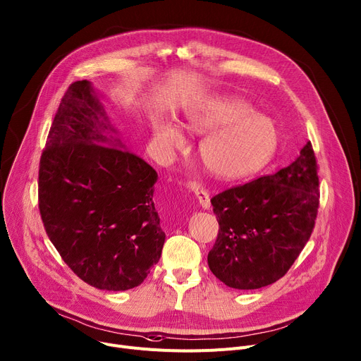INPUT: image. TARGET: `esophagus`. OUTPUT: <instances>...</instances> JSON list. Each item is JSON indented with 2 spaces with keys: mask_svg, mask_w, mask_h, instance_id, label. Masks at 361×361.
Masks as SVG:
<instances>
[{
  "mask_svg": "<svg viewBox=\"0 0 361 361\" xmlns=\"http://www.w3.org/2000/svg\"><path fill=\"white\" fill-rule=\"evenodd\" d=\"M194 195H195V199H197L199 204H200L204 210L210 209V194H209L206 190H195V191H194Z\"/></svg>",
  "mask_w": 361,
  "mask_h": 361,
  "instance_id": "esophagus-1",
  "label": "esophagus"
}]
</instances>
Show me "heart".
<instances>
[{"mask_svg":"<svg viewBox=\"0 0 361 361\" xmlns=\"http://www.w3.org/2000/svg\"><path fill=\"white\" fill-rule=\"evenodd\" d=\"M185 126L192 133H207L199 147L204 170L223 181L240 180L259 171L276 151L279 134L275 122L253 112L252 106L236 96H221L185 115ZM154 142L164 152L184 145L178 125L155 121Z\"/></svg>","mask_w":361,"mask_h":361,"instance_id":"1","label":"heart"}]
</instances>
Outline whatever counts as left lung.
<instances>
[{
	"mask_svg": "<svg viewBox=\"0 0 361 361\" xmlns=\"http://www.w3.org/2000/svg\"><path fill=\"white\" fill-rule=\"evenodd\" d=\"M317 170L307 142L288 167L214 195L220 228L207 262L217 279L235 289H257L288 272L315 224Z\"/></svg>",
	"mask_w": 361,
	"mask_h": 361,
	"instance_id": "left-lung-1",
	"label": "left lung"
}]
</instances>
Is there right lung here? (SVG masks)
<instances>
[{
  "label": "right lung",
  "instance_id": "add662e5",
  "mask_svg": "<svg viewBox=\"0 0 361 361\" xmlns=\"http://www.w3.org/2000/svg\"><path fill=\"white\" fill-rule=\"evenodd\" d=\"M89 80L64 93L42 154L39 207L49 239L86 283L144 282L166 233L154 206L157 171L129 152Z\"/></svg>",
  "mask_w": 361,
  "mask_h": 361
}]
</instances>
